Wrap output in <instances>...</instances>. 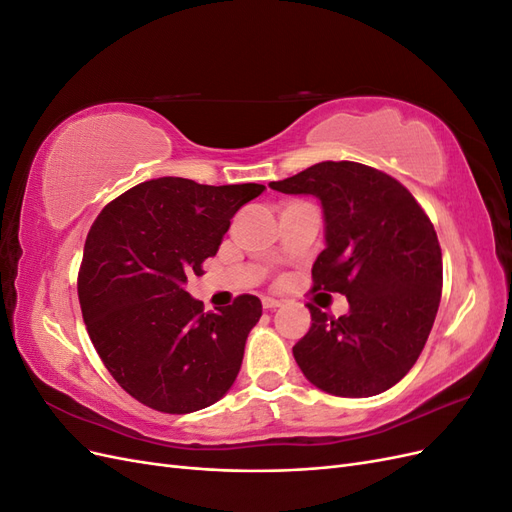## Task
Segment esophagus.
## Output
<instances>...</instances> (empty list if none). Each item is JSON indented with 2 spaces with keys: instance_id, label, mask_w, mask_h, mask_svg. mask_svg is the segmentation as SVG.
<instances>
[{
  "instance_id": "obj_1",
  "label": "esophagus",
  "mask_w": 512,
  "mask_h": 512,
  "mask_svg": "<svg viewBox=\"0 0 512 512\" xmlns=\"http://www.w3.org/2000/svg\"><path fill=\"white\" fill-rule=\"evenodd\" d=\"M280 305H282V301H280V299L262 297V307H265V309H275V307H280Z\"/></svg>"
}]
</instances>
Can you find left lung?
<instances>
[{
	"label": "left lung",
	"mask_w": 512,
	"mask_h": 512,
	"mask_svg": "<svg viewBox=\"0 0 512 512\" xmlns=\"http://www.w3.org/2000/svg\"><path fill=\"white\" fill-rule=\"evenodd\" d=\"M269 188L320 200L314 290L346 294L350 305L339 318L307 305L312 327L292 348L303 376L337 397L391 389L423 352L438 314L442 252L433 224L397 179L359 162H320Z\"/></svg>",
	"instance_id": "8db88e82"
}]
</instances>
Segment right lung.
<instances>
[{
  "label": "right lung",
  "instance_id": "obj_1",
  "mask_svg": "<svg viewBox=\"0 0 512 512\" xmlns=\"http://www.w3.org/2000/svg\"><path fill=\"white\" fill-rule=\"evenodd\" d=\"M262 192L260 183L160 177L115 198L91 226L79 271L83 320L106 369L141 404L190 414L235 382L260 299L241 294L205 314L185 284L203 275L232 215Z\"/></svg>",
  "mask_w": 512,
  "mask_h": 512
}]
</instances>
